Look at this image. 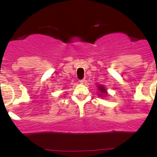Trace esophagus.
Returning a JSON list of instances; mask_svg holds the SVG:
<instances>
[{"label": "esophagus", "mask_w": 157, "mask_h": 157, "mask_svg": "<svg viewBox=\"0 0 157 157\" xmlns=\"http://www.w3.org/2000/svg\"><path fill=\"white\" fill-rule=\"evenodd\" d=\"M79 82H80L81 84H83V83L85 82V80H84V79H83V80H79Z\"/></svg>", "instance_id": "esophagus-1"}]
</instances>
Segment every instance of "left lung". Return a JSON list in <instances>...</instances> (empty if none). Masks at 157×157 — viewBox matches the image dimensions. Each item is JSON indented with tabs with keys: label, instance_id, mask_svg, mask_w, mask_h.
<instances>
[{
	"label": "left lung",
	"instance_id": "1",
	"mask_svg": "<svg viewBox=\"0 0 157 157\" xmlns=\"http://www.w3.org/2000/svg\"><path fill=\"white\" fill-rule=\"evenodd\" d=\"M97 87H98V90L100 91V94H98L99 96L105 97L106 95H108V92H107L106 88H105L103 85H101V84H99V85H98Z\"/></svg>",
	"mask_w": 157,
	"mask_h": 157
}]
</instances>
